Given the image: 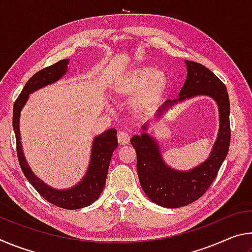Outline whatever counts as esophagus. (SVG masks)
<instances>
[{
    "mask_svg": "<svg viewBox=\"0 0 252 252\" xmlns=\"http://www.w3.org/2000/svg\"><path fill=\"white\" fill-rule=\"evenodd\" d=\"M118 141L120 144H127L130 142V135L127 134V132L120 131L118 133Z\"/></svg>",
    "mask_w": 252,
    "mask_h": 252,
    "instance_id": "esophagus-1",
    "label": "esophagus"
}]
</instances>
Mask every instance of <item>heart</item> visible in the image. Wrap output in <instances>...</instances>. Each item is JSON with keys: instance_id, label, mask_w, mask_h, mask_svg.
<instances>
[{"instance_id": "1", "label": "heart", "mask_w": 252, "mask_h": 252, "mask_svg": "<svg viewBox=\"0 0 252 252\" xmlns=\"http://www.w3.org/2000/svg\"><path fill=\"white\" fill-rule=\"evenodd\" d=\"M168 79L164 72L151 66H140L129 72L117 85L116 91L122 96H135L138 108H147L159 101L167 88Z\"/></svg>"}]
</instances>
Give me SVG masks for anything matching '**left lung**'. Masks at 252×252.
Listing matches in <instances>:
<instances>
[{
    "instance_id": "left-lung-1",
    "label": "left lung",
    "mask_w": 252,
    "mask_h": 252,
    "mask_svg": "<svg viewBox=\"0 0 252 252\" xmlns=\"http://www.w3.org/2000/svg\"><path fill=\"white\" fill-rule=\"evenodd\" d=\"M187 80L178 99L168 100L157 112L162 116L165 110L178 102L198 95H208L217 102L219 109V132L208 159L188 171H177L165 163L161 157L159 143L143 132L130 140L136 152V170L144 193L152 202L165 208H180L202 197L215 180L228 155L230 146V101L225 85L206 66L186 61ZM148 126L143 125L146 131Z\"/></svg>"
}]
</instances>
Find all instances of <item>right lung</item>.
Masks as SVG:
<instances>
[{
  "mask_svg": "<svg viewBox=\"0 0 252 252\" xmlns=\"http://www.w3.org/2000/svg\"><path fill=\"white\" fill-rule=\"evenodd\" d=\"M70 60H61L54 64L36 72L27 84L24 85L22 92L20 93L18 99L14 102L13 106V130L16 139V151L20 167L22 169L25 178L34 187L37 192L42 195L46 201L51 202L54 206L75 210V209L84 208L90 206L100 197L103 190L106 176H108L109 164L112 157L113 151L118 147L117 130L109 129L103 133L96 135L92 143L91 160L89 164L87 173L78 185L66 190H57L52 187L40 180L36 176H34L32 170L30 169L22 150L20 135V114L23 106L27 103L29 95L32 92L39 89L57 82L66 73L67 64Z\"/></svg>",
  "mask_w": 252,
  "mask_h": 252,
  "instance_id": "obj_1",
  "label": "right lung"
}]
</instances>
